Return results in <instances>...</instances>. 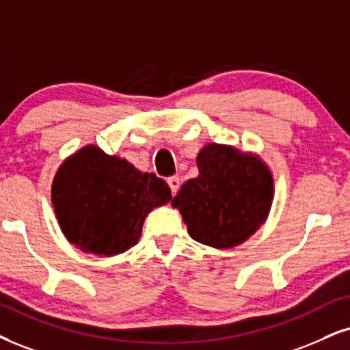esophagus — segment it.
I'll return each instance as SVG.
<instances>
[{
    "mask_svg": "<svg viewBox=\"0 0 350 350\" xmlns=\"http://www.w3.org/2000/svg\"><path fill=\"white\" fill-rule=\"evenodd\" d=\"M167 183L172 189V195L175 196L176 191H178V188H180V178H178V176H170V178L167 180Z\"/></svg>",
    "mask_w": 350,
    "mask_h": 350,
    "instance_id": "esophagus-1",
    "label": "esophagus"
}]
</instances>
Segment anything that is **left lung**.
<instances>
[{"instance_id":"1","label":"left lung","mask_w":350,"mask_h":350,"mask_svg":"<svg viewBox=\"0 0 350 350\" xmlns=\"http://www.w3.org/2000/svg\"><path fill=\"white\" fill-rule=\"evenodd\" d=\"M200 175L172 201L188 234L202 245L228 250L266 222L274 200L273 172L258 154L209 142L196 157Z\"/></svg>"}]
</instances>
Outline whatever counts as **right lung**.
Masks as SVG:
<instances>
[{
  "mask_svg": "<svg viewBox=\"0 0 350 350\" xmlns=\"http://www.w3.org/2000/svg\"><path fill=\"white\" fill-rule=\"evenodd\" d=\"M170 200L163 180L94 144L64 159L51 183V204L63 235L96 256L135 247L148 214Z\"/></svg>",
  "mask_w": 350,
  "mask_h": 350,
  "instance_id": "1",
  "label": "right lung"
}]
</instances>
